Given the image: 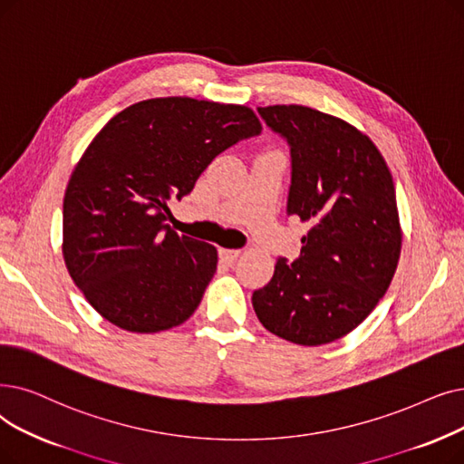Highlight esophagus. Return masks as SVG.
Here are the masks:
<instances>
[{
	"instance_id": "obj_1",
	"label": "esophagus",
	"mask_w": 464,
	"mask_h": 464,
	"mask_svg": "<svg viewBox=\"0 0 464 464\" xmlns=\"http://www.w3.org/2000/svg\"><path fill=\"white\" fill-rule=\"evenodd\" d=\"M218 254H219V259H221V261H227V264H233V261H237V257L240 256V250L219 248V250H218Z\"/></svg>"
}]
</instances>
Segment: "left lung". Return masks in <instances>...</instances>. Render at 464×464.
<instances>
[{"instance_id": "8db88e82", "label": "left lung", "mask_w": 464, "mask_h": 464, "mask_svg": "<svg viewBox=\"0 0 464 464\" xmlns=\"http://www.w3.org/2000/svg\"><path fill=\"white\" fill-rule=\"evenodd\" d=\"M290 148L286 214L309 221L299 257H278L252 305L271 334L316 347L353 332L385 295L401 233L391 170L372 140L305 106L257 108Z\"/></svg>"}]
</instances>
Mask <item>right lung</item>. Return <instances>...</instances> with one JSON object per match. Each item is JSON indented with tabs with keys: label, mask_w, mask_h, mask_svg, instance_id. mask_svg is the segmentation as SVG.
I'll return each instance as SVG.
<instances>
[{
	"label": "right lung",
	"mask_w": 464,
	"mask_h": 464,
	"mask_svg": "<svg viewBox=\"0 0 464 464\" xmlns=\"http://www.w3.org/2000/svg\"><path fill=\"white\" fill-rule=\"evenodd\" d=\"M250 108L151 98L111 117L66 188L64 261L89 304L136 334L186 322L216 273L212 245L170 229L169 203L212 159L259 136Z\"/></svg>",
	"instance_id": "add662e5"
}]
</instances>
